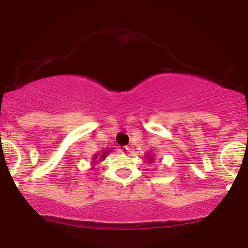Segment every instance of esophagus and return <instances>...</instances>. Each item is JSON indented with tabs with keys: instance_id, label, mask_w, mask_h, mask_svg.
I'll return each instance as SVG.
<instances>
[{
	"instance_id": "1",
	"label": "esophagus",
	"mask_w": 248,
	"mask_h": 248,
	"mask_svg": "<svg viewBox=\"0 0 248 248\" xmlns=\"http://www.w3.org/2000/svg\"><path fill=\"white\" fill-rule=\"evenodd\" d=\"M120 152L122 153V154H127V153H129V147H122L121 149H120Z\"/></svg>"
}]
</instances>
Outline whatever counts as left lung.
<instances>
[{"label": "left lung", "instance_id": "8db88e82", "mask_svg": "<svg viewBox=\"0 0 248 248\" xmlns=\"http://www.w3.org/2000/svg\"><path fill=\"white\" fill-rule=\"evenodd\" d=\"M146 157H147V161L149 162V163H152V162H154V157H155V156L152 155V154H147Z\"/></svg>", "mask_w": 248, "mask_h": 248}]
</instances>
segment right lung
I'll use <instances>...</instances> for the list:
<instances>
[{"label":"right lung","mask_w":248,"mask_h":248,"mask_svg":"<svg viewBox=\"0 0 248 248\" xmlns=\"http://www.w3.org/2000/svg\"><path fill=\"white\" fill-rule=\"evenodd\" d=\"M109 153H110V150H109V152H108V150H104V152H101V154L100 153L94 154V155H93V157H92L93 161H91V163H92V169H94V166L96 163H98L99 161L105 160V158H106V156Z\"/></svg>","instance_id":"1"}]
</instances>
